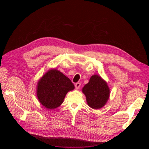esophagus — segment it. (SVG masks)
Returning <instances> with one entry per match:
<instances>
[{
  "label": "esophagus",
  "instance_id": "1",
  "mask_svg": "<svg viewBox=\"0 0 149 149\" xmlns=\"http://www.w3.org/2000/svg\"><path fill=\"white\" fill-rule=\"evenodd\" d=\"M80 86H81V83H76L75 84V88L76 89H78Z\"/></svg>",
  "mask_w": 149,
  "mask_h": 149
}]
</instances>
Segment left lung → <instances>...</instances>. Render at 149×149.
Returning <instances> with one entry per match:
<instances>
[{
    "label": "left lung",
    "instance_id": "8db88e82",
    "mask_svg": "<svg viewBox=\"0 0 149 149\" xmlns=\"http://www.w3.org/2000/svg\"><path fill=\"white\" fill-rule=\"evenodd\" d=\"M82 92L88 105L94 109L104 106L110 96V89L107 82L97 74L91 76L88 83L84 86Z\"/></svg>",
    "mask_w": 149,
    "mask_h": 149
}]
</instances>
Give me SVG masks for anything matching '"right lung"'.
I'll return each mask as SVG.
<instances>
[{
	"label": "right lung",
	"instance_id": "obj_1",
	"mask_svg": "<svg viewBox=\"0 0 149 149\" xmlns=\"http://www.w3.org/2000/svg\"><path fill=\"white\" fill-rule=\"evenodd\" d=\"M74 89V84L67 76L56 68H52L38 80L37 96L46 109H53L60 106L66 94Z\"/></svg>",
	"mask_w": 149,
	"mask_h": 149
}]
</instances>
